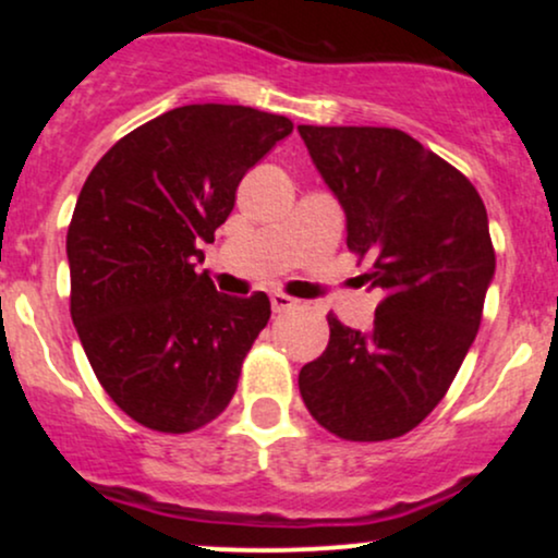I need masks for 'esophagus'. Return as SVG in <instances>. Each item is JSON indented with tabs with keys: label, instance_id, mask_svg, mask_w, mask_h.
I'll return each mask as SVG.
<instances>
[{
	"label": "esophagus",
	"instance_id": "34e87169",
	"mask_svg": "<svg viewBox=\"0 0 558 558\" xmlns=\"http://www.w3.org/2000/svg\"><path fill=\"white\" fill-rule=\"evenodd\" d=\"M270 304H272V312H278V315H280V312L293 310V306H296V299L286 296V293H272Z\"/></svg>",
	"mask_w": 558,
	"mask_h": 558
}]
</instances>
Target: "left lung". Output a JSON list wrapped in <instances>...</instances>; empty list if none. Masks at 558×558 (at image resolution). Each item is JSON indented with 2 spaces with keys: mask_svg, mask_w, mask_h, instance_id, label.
<instances>
[{
  "mask_svg": "<svg viewBox=\"0 0 558 558\" xmlns=\"http://www.w3.org/2000/svg\"><path fill=\"white\" fill-rule=\"evenodd\" d=\"M345 213V246L383 293L373 330L328 315L330 341L299 390L325 430L390 440L438 407L475 341L496 272L488 213L457 168L396 128L299 125Z\"/></svg>",
  "mask_w": 558,
  "mask_h": 558,
  "instance_id": "1",
  "label": "left lung"
}]
</instances>
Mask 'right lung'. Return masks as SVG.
Returning <instances> with one entry per match:
<instances>
[{
    "instance_id": "1",
    "label": "right lung",
    "mask_w": 558,
    "mask_h": 558,
    "mask_svg": "<svg viewBox=\"0 0 558 558\" xmlns=\"http://www.w3.org/2000/svg\"><path fill=\"white\" fill-rule=\"evenodd\" d=\"M293 131L283 114L185 105L96 162L68 228L70 317L107 396L138 425L191 433L233 399L270 299L196 272L241 178Z\"/></svg>"
}]
</instances>
